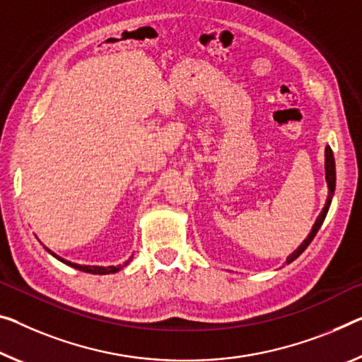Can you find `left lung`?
<instances>
[{
	"instance_id": "8db88e82",
	"label": "left lung",
	"mask_w": 362,
	"mask_h": 362,
	"mask_svg": "<svg viewBox=\"0 0 362 362\" xmlns=\"http://www.w3.org/2000/svg\"><path fill=\"white\" fill-rule=\"evenodd\" d=\"M325 181H327V186H329V196H327V202L324 205V209H322L320 215L317 216L315 223L313 226V230H310V233L308 235V238L304 239V241L299 244V247L294 251L293 254H290L286 257V264H291L294 259H298L299 255H301L305 247L309 246L310 241H313L314 236L317 235V231H319V228L322 226V223H324L325 216H327V212H329L330 209V204H332V199H333V194H335V181H337V173H335V157H333V152L330 146L325 147Z\"/></svg>"
}]
</instances>
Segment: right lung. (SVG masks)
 <instances>
[{
	"mask_svg": "<svg viewBox=\"0 0 362 362\" xmlns=\"http://www.w3.org/2000/svg\"><path fill=\"white\" fill-rule=\"evenodd\" d=\"M47 251L53 255L54 259H58L59 262H63V264H66V265H69V267H72V269H76V270H81V272H86V274H93V275H108V274H116V272H119L121 269H123V267H126L127 264H129V260L132 259H127L126 262L123 264V265H108V267H100V265H79V264H74V262H69V260H66V259H63V257H59V255H57L54 252H52L49 251L48 247H45Z\"/></svg>",
	"mask_w": 362,
	"mask_h": 362,
	"instance_id": "right-lung-1",
	"label": "right lung"
}]
</instances>
